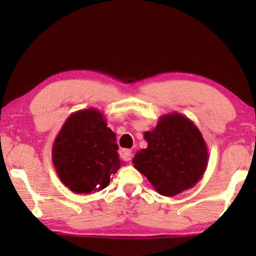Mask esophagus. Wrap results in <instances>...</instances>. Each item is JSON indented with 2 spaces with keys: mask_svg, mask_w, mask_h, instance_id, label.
Wrapping results in <instances>:
<instances>
[{
  "mask_svg": "<svg viewBox=\"0 0 256 256\" xmlns=\"http://www.w3.org/2000/svg\"><path fill=\"white\" fill-rule=\"evenodd\" d=\"M120 155L123 160H131L132 158V150H120Z\"/></svg>",
  "mask_w": 256,
  "mask_h": 256,
  "instance_id": "esophagus-1",
  "label": "esophagus"
}]
</instances>
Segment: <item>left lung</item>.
Instances as JSON below:
<instances>
[{"label": "left lung", "instance_id": "1", "mask_svg": "<svg viewBox=\"0 0 256 256\" xmlns=\"http://www.w3.org/2000/svg\"><path fill=\"white\" fill-rule=\"evenodd\" d=\"M144 138L148 148L138 150L132 162L160 194L174 197L202 178L208 148L192 120L178 112L164 114Z\"/></svg>", "mask_w": 256, "mask_h": 256}]
</instances>
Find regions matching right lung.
Masks as SVG:
<instances>
[{"mask_svg":"<svg viewBox=\"0 0 256 256\" xmlns=\"http://www.w3.org/2000/svg\"><path fill=\"white\" fill-rule=\"evenodd\" d=\"M106 125L100 110L77 111L70 114L52 144L56 172L74 194L104 189L121 167L116 135Z\"/></svg>","mask_w":256,"mask_h":256,"instance_id":"obj_1","label":"right lung"}]
</instances>
